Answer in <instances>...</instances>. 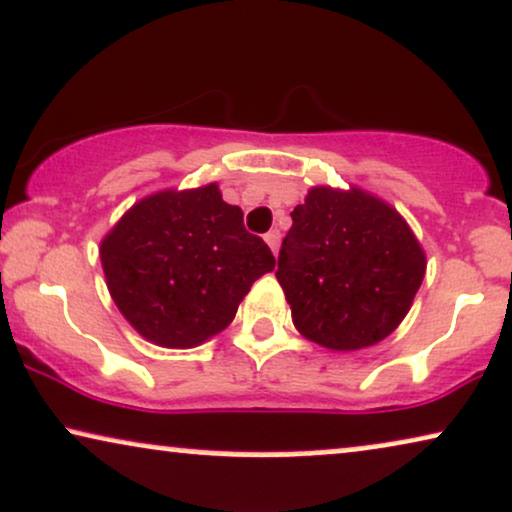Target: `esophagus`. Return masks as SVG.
<instances>
[{
	"label": "esophagus",
	"instance_id": "esophagus-1",
	"mask_svg": "<svg viewBox=\"0 0 512 512\" xmlns=\"http://www.w3.org/2000/svg\"><path fill=\"white\" fill-rule=\"evenodd\" d=\"M264 240H267V245L269 248H272V252L276 255V252H279V243H281V233L279 231H269L267 236H264Z\"/></svg>",
	"mask_w": 512,
	"mask_h": 512
}]
</instances>
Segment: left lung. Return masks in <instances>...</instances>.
I'll list each match as a JSON object with an SVG mask.
<instances>
[{"label": "left lung", "mask_w": 512, "mask_h": 512, "mask_svg": "<svg viewBox=\"0 0 512 512\" xmlns=\"http://www.w3.org/2000/svg\"><path fill=\"white\" fill-rule=\"evenodd\" d=\"M279 279L295 329L329 350L384 341L408 315L427 257L408 221L360 188L317 186L291 212Z\"/></svg>", "instance_id": "8db88e82"}]
</instances>
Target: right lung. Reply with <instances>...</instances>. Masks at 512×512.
<instances>
[{
    "mask_svg": "<svg viewBox=\"0 0 512 512\" xmlns=\"http://www.w3.org/2000/svg\"><path fill=\"white\" fill-rule=\"evenodd\" d=\"M112 300L162 348H195L233 322L274 255L217 183L159 190L128 209L100 245Z\"/></svg>",
    "mask_w": 512,
    "mask_h": 512,
    "instance_id": "add662e5",
    "label": "right lung"
}]
</instances>
